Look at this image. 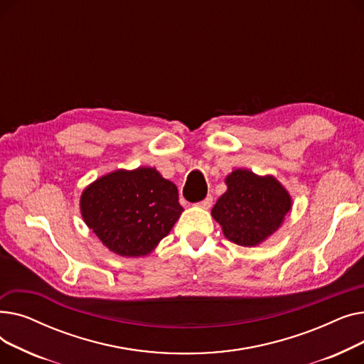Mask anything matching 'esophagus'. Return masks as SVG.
Masks as SVG:
<instances>
[{
    "instance_id": "obj_1",
    "label": "esophagus",
    "mask_w": 364,
    "mask_h": 364,
    "mask_svg": "<svg viewBox=\"0 0 364 364\" xmlns=\"http://www.w3.org/2000/svg\"><path fill=\"white\" fill-rule=\"evenodd\" d=\"M213 196L211 195H208L203 200H200V202H198V206H200V208H209L213 205Z\"/></svg>"
}]
</instances>
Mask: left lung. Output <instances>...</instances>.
Returning a JSON list of instances; mask_svg holds the SVG:
<instances>
[{"mask_svg": "<svg viewBox=\"0 0 364 364\" xmlns=\"http://www.w3.org/2000/svg\"><path fill=\"white\" fill-rule=\"evenodd\" d=\"M227 192L213 208L224 236L240 246H255L276 232L291 209V196L270 177L236 169L225 180Z\"/></svg>", "mask_w": 364, "mask_h": 364, "instance_id": "1", "label": "left lung"}]
</instances>
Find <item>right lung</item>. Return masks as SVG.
I'll use <instances>...</instances> for the list:
<instances>
[{"instance_id":"add662e5","label":"right lung","mask_w":364,"mask_h":364,"mask_svg":"<svg viewBox=\"0 0 364 364\" xmlns=\"http://www.w3.org/2000/svg\"><path fill=\"white\" fill-rule=\"evenodd\" d=\"M183 208L176 184L153 168L114 171L81 196L85 224L102 243L122 257H141L171 232Z\"/></svg>"}]
</instances>
